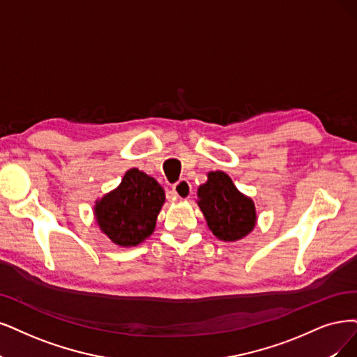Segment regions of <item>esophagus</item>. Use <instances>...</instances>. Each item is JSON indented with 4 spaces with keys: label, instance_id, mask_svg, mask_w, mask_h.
Here are the masks:
<instances>
[{
    "label": "esophagus",
    "instance_id": "obj_1",
    "mask_svg": "<svg viewBox=\"0 0 357 357\" xmlns=\"http://www.w3.org/2000/svg\"><path fill=\"white\" fill-rule=\"evenodd\" d=\"M172 191H174L175 197H178V199L187 200V199H190V195L192 192V188H191V183L187 179H181L176 183H174V187H172Z\"/></svg>",
    "mask_w": 357,
    "mask_h": 357
}]
</instances>
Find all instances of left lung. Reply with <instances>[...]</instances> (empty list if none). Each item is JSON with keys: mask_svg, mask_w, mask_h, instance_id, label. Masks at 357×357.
<instances>
[{"mask_svg": "<svg viewBox=\"0 0 357 357\" xmlns=\"http://www.w3.org/2000/svg\"><path fill=\"white\" fill-rule=\"evenodd\" d=\"M208 229L222 241H236L256 227V207L250 197L236 190L225 172H208L207 182L197 191Z\"/></svg>", "mask_w": 357, "mask_h": 357, "instance_id": "obj_1", "label": "left lung"}]
</instances>
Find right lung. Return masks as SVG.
<instances>
[{"mask_svg":"<svg viewBox=\"0 0 357 357\" xmlns=\"http://www.w3.org/2000/svg\"><path fill=\"white\" fill-rule=\"evenodd\" d=\"M165 203L158 182L138 169H129L121 185L96 203L100 229L121 247H134L153 234Z\"/></svg>","mask_w":357,"mask_h":357,"instance_id":"1","label":"right lung"}]
</instances>
